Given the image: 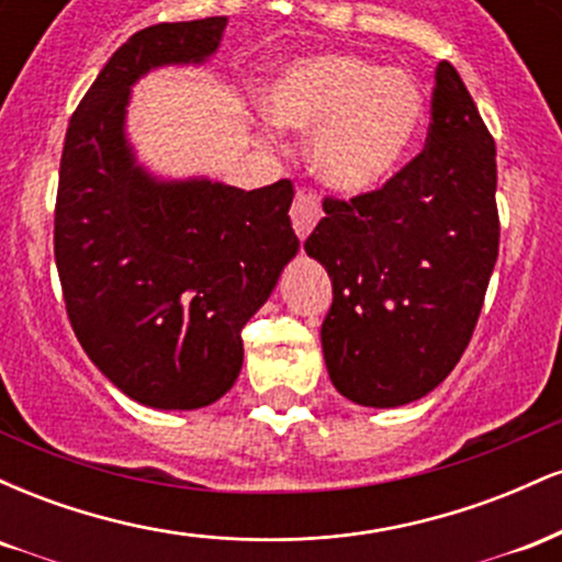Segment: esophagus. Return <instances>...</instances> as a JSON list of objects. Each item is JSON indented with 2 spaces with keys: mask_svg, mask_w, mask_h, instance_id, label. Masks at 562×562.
Returning <instances> with one entry per match:
<instances>
[{
  "mask_svg": "<svg viewBox=\"0 0 562 562\" xmlns=\"http://www.w3.org/2000/svg\"><path fill=\"white\" fill-rule=\"evenodd\" d=\"M319 216L322 209L317 195H312V192H299L293 200V209H290V218H293V229L301 240H306L308 232L317 227Z\"/></svg>",
  "mask_w": 562,
  "mask_h": 562,
  "instance_id": "esophagus-1",
  "label": "esophagus"
}]
</instances>
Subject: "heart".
Masks as SVG:
<instances>
[{
	"instance_id": "1",
	"label": "heart",
	"mask_w": 562,
	"mask_h": 562,
	"mask_svg": "<svg viewBox=\"0 0 562 562\" xmlns=\"http://www.w3.org/2000/svg\"><path fill=\"white\" fill-rule=\"evenodd\" d=\"M261 111L280 128L314 132L312 171L340 195L380 190L409 160L425 128L420 83L359 55L290 63L263 87Z\"/></svg>"
}]
</instances>
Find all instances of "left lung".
<instances>
[{
  "label": "left lung",
  "instance_id": "8db88e82",
  "mask_svg": "<svg viewBox=\"0 0 562 562\" xmlns=\"http://www.w3.org/2000/svg\"><path fill=\"white\" fill-rule=\"evenodd\" d=\"M428 145L380 190L325 200L303 243L327 269L322 351L353 404L417 402L460 362L499 254L496 147L460 74L436 68Z\"/></svg>",
  "mask_w": 562,
  "mask_h": 562
}]
</instances>
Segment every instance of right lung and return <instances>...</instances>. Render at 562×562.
<instances>
[{
    "label": "right lung",
    "mask_w": 562,
    "mask_h": 562,
    "mask_svg": "<svg viewBox=\"0 0 562 562\" xmlns=\"http://www.w3.org/2000/svg\"><path fill=\"white\" fill-rule=\"evenodd\" d=\"M227 18L158 23L115 49L68 124L55 261L76 338L97 370L153 409H200L243 367L245 322L299 254L288 179L245 192L209 177L160 179L126 137L132 87L200 66Z\"/></svg>",
    "instance_id": "1"
}]
</instances>
